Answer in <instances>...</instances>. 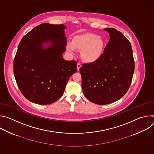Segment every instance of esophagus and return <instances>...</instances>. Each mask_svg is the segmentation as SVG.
I'll return each mask as SVG.
<instances>
[{"label":"esophagus","instance_id":"esophagus-1","mask_svg":"<svg viewBox=\"0 0 154 154\" xmlns=\"http://www.w3.org/2000/svg\"><path fill=\"white\" fill-rule=\"evenodd\" d=\"M81 66H82L81 64H80V63H77V71H79V69H80V68H81Z\"/></svg>","mask_w":154,"mask_h":154}]
</instances>
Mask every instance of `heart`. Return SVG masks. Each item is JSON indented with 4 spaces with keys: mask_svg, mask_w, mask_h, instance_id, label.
<instances>
[{
    "mask_svg": "<svg viewBox=\"0 0 154 154\" xmlns=\"http://www.w3.org/2000/svg\"><path fill=\"white\" fill-rule=\"evenodd\" d=\"M105 42L99 35L93 33H86L78 35L74 39V42L67 44V50L74 53L76 48L82 50L81 57L88 63H93L99 60L102 55Z\"/></svg>",
    "mask_w": 154,
    "mask_h": 154,
    "instance_id": "b5f03b06",
    "label": "heart"
}]
</instances>
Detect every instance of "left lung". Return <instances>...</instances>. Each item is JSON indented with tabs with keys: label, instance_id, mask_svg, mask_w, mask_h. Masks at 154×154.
<instances>
[{
	"label": "left lung",
	"instance_id": "left-lung-1",
	"mask_svg": "<svg viewBox=\"0 0 154 154\" xmlns=\"http://www.w3.org/2000/svg\"><path fill=\"white\" fill-rule=\"evenodd\" d=\"M109 40L101 57L80 69L85 96L98 105L114 102L127 92L135 69L130 41L114 28L104 29Z\"/></svg>",
	"mask_w": 154,
	"mask_h": 154
}]
</instances>
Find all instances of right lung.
<instances>
[{
  "instance_id": "right-lung-1",
  "label": "right lung",
  "mask_w": 154,
  "mask_h": 154,
  "mask_svg": "<svg viewBox=\"0 0 154 154\" xmlns=\"http://www.w3.org/2000/svg\"><path fill=\"white\" fill-rule=\"evenodd\" d=\"M65 29L63 24H41L19 43L14 75L22 94L32 102L48 105L57 100L77 71V61L63 58L67 42Z\"/></svg>"
}]
</instances>
